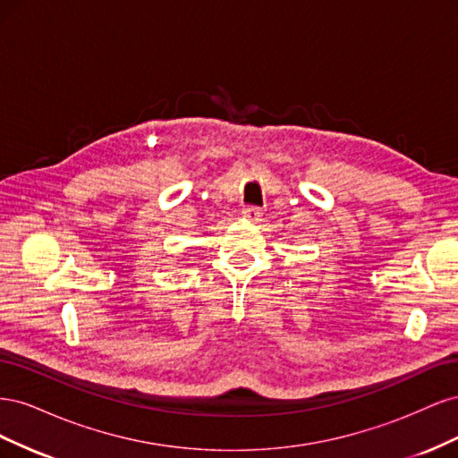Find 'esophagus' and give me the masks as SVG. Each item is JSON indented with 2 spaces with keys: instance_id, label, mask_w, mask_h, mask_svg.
<instances>
[{
  "instance_id": "obj_1",
  "label": "esophagus",
  "mask_w": 458,
  "mask_h": 458,
  "mask_svg": "<svg viewBox=\"0 0 458 458\" xmlns=\"http://www.w3.org/2000/svg\"><path fill=\"white\" fill-rule=\"evenodd\" d=\"M242 216L246 219H250V221H259L261 219V208H258V206H246L244 210H242Z\"/></svg>"
}]
</instances>
